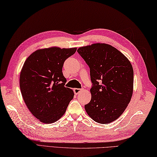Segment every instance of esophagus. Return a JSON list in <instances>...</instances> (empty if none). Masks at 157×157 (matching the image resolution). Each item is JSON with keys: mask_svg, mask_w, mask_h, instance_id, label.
Wrapping results in <instances>:
<instances>
[{"mask_svg": "<svg viewBox=\"0 0 157 157\" xmlns=\"http://www.w3.org/2000/svg\"><path fill=\"white\" fill-rule=\"evenodd\" d=\"M82 90V89H78V88H75L74 89V92L75 94H78L80 92H81V91Z\"/></svg>", "mask_w": 157, "mask_h": 157, "instance_id": "1", "label": "esophagus"}]
</instances>
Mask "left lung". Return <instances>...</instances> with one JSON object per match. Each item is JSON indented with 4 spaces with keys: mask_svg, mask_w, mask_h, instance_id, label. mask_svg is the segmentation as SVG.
Wrapping results in <instances>:
<instances>
[{
    "mask_svg": "<svg viewBox=\"0 0 157 157\" xmlns=\"http://www.w3.org/2000/svg\"><path fill=\"white\" fill-rule=\"evenodd\" d=\"M77 52L90 68L93 83L86 112L98 123L113 122L124 113L132 97V63L116 48L105 43L79 47Z\"/></svg>",
    "mask_w": 157,
    "mask_h": 157,
    "instance_id": "left-lung-1",
    "label": "left lung"
}]
</instances>
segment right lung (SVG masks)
Here are the masks:
<instances>
[{"mask_svg":"<svg viewBox=\"0 0 157 157\" xmlns=\"http://www.w3.org/2000/svg\"><path fill=\"white\" fill-rule=\"evenodd\" d=\"M76 47H52L35 51L28 57L20 76V90L30 113L43 123L58 121L74 98L71 89L64 87L62 73L65 60Z\"/></svg>","mask_w":157,"mask_h":157,"instance_id":"1","label":"right lung"}]
</instances>
